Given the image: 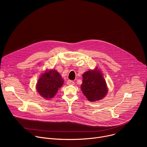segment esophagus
<instances>
[{"label": "esophagus", "instance_id": "obj_1", "mask_svg": "<svg viewBox=\"0 0 147 147\" xmlns=\"http://www.w3.org/2000/svg\"><path fill=\"white\" fill-rule=\"evenodd\" d=\"M67 85H74V82L72 80H68L67 81Z\"/></svg>", "mask_w": 147, "mask_h": 147}]
</instances>
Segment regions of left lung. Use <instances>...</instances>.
<instances>
[{"mask_svg": "<svg viewBox=\"0 0 147 147\" xmlns=\"http://www.w3.org/2000/svg\"><path fill=\"white\" fill-rule=\"evenodd\" d=\"M81 88L88 100L91 102L100 100L108 92L106 81L101 71L96 69L82 74Z\"/></svg>", "mask_w": 147, "mask_h": 147, "instance_id": "1", "label": "left lung"}]
</instances>
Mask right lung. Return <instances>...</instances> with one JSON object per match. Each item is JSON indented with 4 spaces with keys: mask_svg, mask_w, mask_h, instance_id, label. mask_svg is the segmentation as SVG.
<instances>
[{
    "mask_svg": "<svg viewBox=\"0 0 147 147\" xmlns=\"http://www.w3.org/2000/svg\"><path fill=\"white\" fill-rule=\"evenodd\" d=\"M63 82L60 74L52 69L41 75L37 82L36 90L42 97L51 99L55 95Z\"/></svg>",
    "mask_w": 147,
    "mask_h": 147,
    "instance_id": "right-lung-1",
    "label": "right lung"
}]
</instances>
